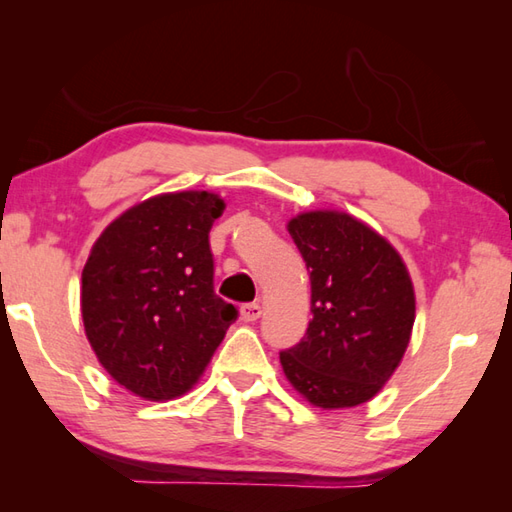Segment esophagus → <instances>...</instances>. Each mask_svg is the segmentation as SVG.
<instances>
[{
	"label": "esophagus",
	"mask_w": 512,
	"mask_h": 512,
	"mask_svg": "<svg viewBox=\"0 0 512 512\" xmlns=\"http://www.w3.org/2000/svg\"><path fill=\"white\" fill-rule=\"evenodd\" d=\"M239 317H242V321L246 323L257 321L262 317V306H259V303H244V306L239 308Z\"/></svg>",
	"instance_id": "1"
}]
</instances>
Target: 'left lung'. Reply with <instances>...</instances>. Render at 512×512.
<instances>
[{"label":"left lung","mask_w":512,"mask_h":512,"mask_svg":"<svg viewBox=\"0 0 512 512\" xmlns=\"http://www.w3.org/2000/svg\"><path fill=\"white\" fill-rule=\"evenodd\" d=\"M312 286L306 336L279 354L299 394L321 409L372 400L396 372L416 321L409 270L383 235L341 211L288 222Z\"/></svg>","instance_id":"obj_1"}]
</instances>
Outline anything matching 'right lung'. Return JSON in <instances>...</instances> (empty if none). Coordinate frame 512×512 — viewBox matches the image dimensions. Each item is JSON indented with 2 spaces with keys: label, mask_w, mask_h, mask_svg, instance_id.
Instances as JSON below:
<instances>
[{
  "label": "right lung",
  "mask_w": 512,
  "mask_h": 512,
  "mask_svg": "<svg viewBox=\"0 0 512 512\" xmlns=\"http://www.w3.org/2000/svg\"><path fill=\"white\" fill-rule=\"evenodd\" d=\"M222 211L209 191L154 195L118 215L90 250L85 336L105 372L140 398L187 394L237 319L213 290L209 231Z\"/></svg>",
  "instance_id": "add662e5"
}]
</instances>
